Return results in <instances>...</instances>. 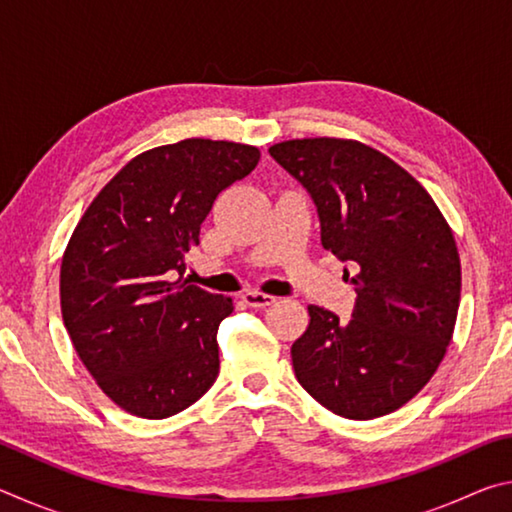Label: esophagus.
I'll return each instance as SVG.
<instances>
[{"instance_id": "1", "label": "esophagus", "mask_w": 512, "mask_h": 512, "mask_svg": "<svg viewBox=\"0 0 512 512\" xmlns=\"http://www.w3.org/2000/svg\"><path fill=\"white\" fill-rule=\"evenodd\" d=\"M244 302L248 307H255V309H266L275 305V298L273 296H266V293H259V291H246L244 293Z\"/></svg>"}]
</instances>
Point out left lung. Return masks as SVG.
I'll return each mask as SVG.
<instances>
[{
	"instance_id": "left-lung-1",
	"label": "left lung",
	"mask_w": 512,
	"mask_h": 512,
	"mask_svg": "<svg viewBox=\"0 0 512 512\" xmlns=\"http://www.w3.org/2000/svg\"><path fill=\"white\" fill-rule=\"evenodd\" d=\"M268 153L307 189L320 241L352 266L357 291L350 320L309 305L307 332L291 348L298 381L350 420L400 409L452 341L461 300L452 230L418 180L366 144L316 137Z\"/></svg>"
}]
</instances>
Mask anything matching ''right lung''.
<instances>
[{"mask_svg":"<svg viewBox=\"0 0 512 512\" xmlns=\"http://www.w3.org/2000/svg\"><path fill=\"white\" fill-rule=\"evenodd\" d=\"M257 162L255 146L235 142L158 146L128 162L76 225L60 266L63 320L101 391L128 413L169 418L219 377L216 332L235 307L180 277L216 196Z\"/></svg>","mask_w":512,"mask_h":512,"instance_id":"right-lung-1","label":"right lung"}]
</instances>
